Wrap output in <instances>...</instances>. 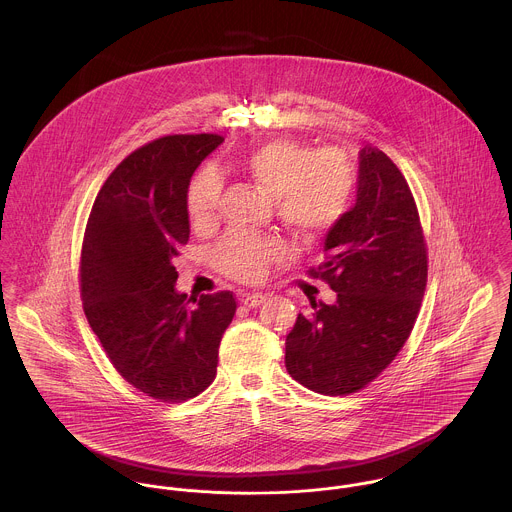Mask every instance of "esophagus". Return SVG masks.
Masks as SVG:
<instances>
[{
	"instance_id": "34e87169",
	"label": "esophagus",
	"mask_w": 512,
	"mask_h": 512,
	"mask_svg": "<svg viewBox=\"0 0 512 512\" xmlns=\"http://www.w3.org/2000/svg\"><path fill=\"white\" fill-rule=\"evenodd\" d=\"M264 301H266V295H264V293H246V295L242 297V303H244L246 307H250V309L260 307Z\"/></svg>"
}]
</instances>
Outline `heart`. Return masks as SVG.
Segmentation results:
<instances>
[{
  "label": "heart",
  "instance_id": "b5f03b06",
  "mask_svg": "<svg viewBox=\"0 0 512 512\" xmlns=\"http://www.w3.org/2000/svg\"><path fill=\"white\" fill-rule=\"evenodd\" d=\"M258 191L274 199V211L297 236L315 238L329 230L347 211L355 191L351 161L335 149L309 153L288 138L252 147L234 163ZM220 183L213 171H203L189 189L187 211L195 226H207L219 209ZM284 254L274 238L230 234L217 252L220 270L242 282H258L266 268Z\"/></svg>",
  "mask_w": 512,
  "mask_h": 512
}]
</instances>
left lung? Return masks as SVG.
<instances>
[{
  "label": "left lung",
  "instance_id": "1",
  "mask_svg": "<svg viewBox=\"0 0 512 512\" xmlns=\"http://www.w3.org/2000/svg\"><path fill=\"white\" fill-rule=\"evenodd\" d=\"M355 205L325 234V262L311 270L337 293L311 301L286 337V368L305 388L343 396L394 361L416 323L428 254L410 187L392 159L359 151Z\"/></svg>",
  "mask_w": 512,
  "mask_h": 512
}]
</instances>
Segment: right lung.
I'll return each mask as SVG.
<instances>
[{"mask_svg": "<svg viewBox=\"0 0 512 512\" xmlns=\"http://www.w3.org/2000/svg\"><path fill=\"white\" fill-rule=\"evenodd\" d=\"M215 134L165 136L130 153L102 185L84 232L80 293L86 319L116 370L163 402L201 394L217 376L230 292L189 305L173 258L189 240L187 193Z\"/></svg>", "mask_w": 512, "mask_h": 512, "instance_id": "obj_1", "label": "right lung"}]
</instances>
